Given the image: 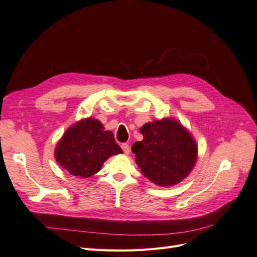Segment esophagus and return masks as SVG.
<instances>
[{"instance_id": "obj_1", "label": "esophagus", "mask_w": 257, "mask_h": 257, "mask_svg": "<svg viewBox=\"0 0 257 257\" xmlns=\"http://www.w3.org/2000/svg\"><path fill=\"white\" fill-rule=\"evenodd\" d=\"M121 148H122L123 152L125 153V154H128V153H130V151H131V148H130V146H128L127 144H122Z\"/></svg>"}]
</instances>
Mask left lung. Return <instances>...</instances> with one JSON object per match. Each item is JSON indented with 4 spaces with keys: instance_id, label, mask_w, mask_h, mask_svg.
<instances>
[{
    "instance_id": "left-lung-1",
    "label": "left lung",
    "mask_w": 257,
    "mask_h": 257,
    "mask_svg": "<svg viewBox=\"0 0 257 257\" xmlns=\"http://www.w3.org/2000/svg\"><path fill=\"white\" fill-rule=\"evenodd\" d=\"M142 142L132 147L145 177L161 186L177 184L195 165L197 147L191 134L172 119L146 123Z\"/></svg>"
}]
</instances>
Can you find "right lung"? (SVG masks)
Here are the masks:
<instances>
[{
  "label": "right lung",
  "instance_id": "obj_1",
  "mask_svg": "<svg viewBox=\"0 0 257 257\" xmlns=\"http://www.w3.org/2000/svg\"><path fill=\"white\" fill-rule=\"evenodd\" d=\"M112 132L95 119H84L69 127L59 142L56 160L72 176L89 178L111 155L122 153Z\"/></svg>",
  "mask_w": 257,
  "mask_h": 257
}]
</instances>
